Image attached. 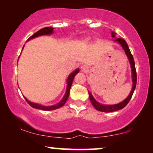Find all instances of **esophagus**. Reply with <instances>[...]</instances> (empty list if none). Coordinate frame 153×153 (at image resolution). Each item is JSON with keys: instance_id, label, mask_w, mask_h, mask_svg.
<instances>
[{"instance_id": "obj_1", "label": "esophagus", "mask_w": 153, "mask_h": 153, "mask_svg": "<svg viewBox=\"0 0 153 153\" xmlns=\"http://www.w3.org/2000/svg\"><path fill=\"white\" fill-rule=\"evenodd\" d=\"M81 72H87L88 71V67L85 65H83L81 67Z\"/></svg>"}]
</instances>
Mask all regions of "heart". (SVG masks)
I'll return each instance as SVG.
<instances>
[{
	"label": "heart",
	"instance_id": "b5f03b06",
	"mask_svg": "<svg viewBox=\"0 0 153 153\" xmlns=\"http://www.w3.org/2000/svg\"><path fill=\"white\" fill-rule=\"evenodd\" d=\"M85 42H87V41H88V39H85Z\"/></svg>",
	"mask_w": 153,
	"mask_h": 153
}]
</instances>
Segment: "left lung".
<instances>
[{"instance_id": "8db88e82", "label": "left lung", "mask_w": 153, "mask_h": 153, "mask_svg": "<svg viewBox=\"0 0 153 153\" xmlns=\"http://www.w3.org/2000/svg\"><path fill=\"white\" fill-rule=\"evenodd\" d=\"M111 35L113 37H116V33L112 32ZM114 41L118 42L121 46H122V47L123 48V49H124L125 53H126L127 58H128L129 63H130V65H131V76H132L133 85H132V88H131V91L130 92V93H129V95H128V97H127L124 101H123L122 102H120V103L119 104H114V105H104V104H100L99 102L96 101L95 98H94L93 97V95H92V94L88 91L90 100H91V103L93 104L94 107H95V108H96L97 111H100L106 112V113L116 111L122 109V108H124L125 106L128 104L129 100H131V98L132 97V95L134 93V91L135 90L136 85H137V72H136L134 60V58L132 55H131V51L129 49L128 45H127L126 41L123 38H116L115 39Z\"/></svg>"}]
</instances>
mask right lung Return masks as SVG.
Returning a JSON list of instances; mask_svg holds the SVG:
<instances>
[{
	"label": "right lung",
	"instance_id": "obj_1",
	"mask_svg": "<svg viewBox=\"0 0 153 153\" xmlns=\"http://www.w3.org/2000/svg\"><path fill=\"white\" fill-rule=\"evenodd\" d=\"M53 28H52V27H46V28H42L41 30H38V31H37V32L34 33V34H33L32 36H30V37H29V38L28 39V40H27V41L30 40V39H31L35 38V37H36L40 36V35H51V34H52V33H53ZM23 48H24V47H23ZM79 72V69H77V70H75L74 72H73L72 74H70V76H68V80H67V83H68V86H67L66 93H65V94L64 97L62 99L61 101H60L59 103H58L57 104H55V105H53V106H42V105H41V104L31 102L29 101V100H27L26 98L24 97L25 100H26V102H28V104L30 106H32L33 108H37V109H41V110H44V111H51V110L57 109V108H58L62 107V106H63L65 104L66 101L68 99L69 95H70V91L71 86H72V81H73V80H74V76Z\"/></svg>",
	"mask_w": 153,
	"mask_h": 153
}]
</instances>
